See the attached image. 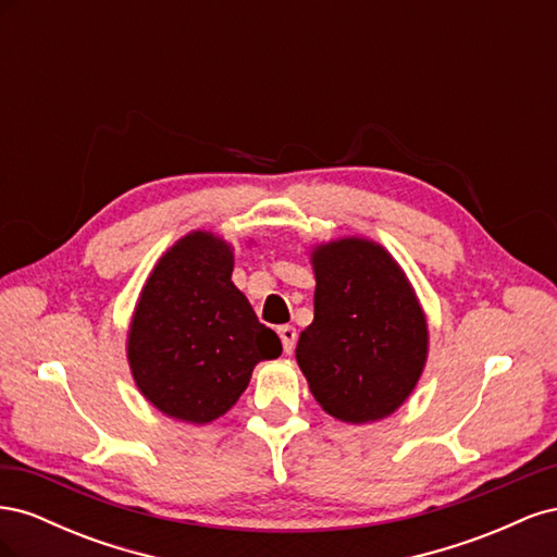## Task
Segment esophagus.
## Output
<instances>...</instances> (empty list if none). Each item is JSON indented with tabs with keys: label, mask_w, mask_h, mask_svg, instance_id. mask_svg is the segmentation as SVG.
<instances>
[{
	"label": "esophagus",
	"mask_w": 557,
	"mask_h": 557,
	"mask_svg": "<svg viewBox=\"0 0 557 557\" xmlns=\"http://www.w3.org/2000/svg\"><path fill=\"white\" fill-rule=\"evenodd\" d=\"M276 332H278V336H281L283 350H285V352H293L295 342H297V330H295L293 325H281Z\"/></svg>",
	"instance_id": "34e87169"
}]
</instances>
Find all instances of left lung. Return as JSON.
Masks as SVG:
<instances>
[{
    "label": "left lung",
    "instance_id": "1",
    "mask_svg": "<svg viewBox=\"0 0 557 557\" xmlns=\"http://www.w3.org/2000/svg\"><path fill=\"white\" fill-rule=\"evenodd\" d=\"M313 323L295 358L325 413L376 423L409 399L428 362L430 330L399 262L381 244L342 237L311 248Z\"/></svg>",
    "mask_w": 557,
    "mask_h": 557
}]
</instances>
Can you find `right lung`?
Here are the masks:
<instances>
[{
  "label": "right lung",
  "instance_id": "obj_1",
  "mask_svg": "<svg viewBox=\"0 0 557 557\" xmlns=\"http://www.w3.org/2000/svg\"><path fill=\"white\" fill-rule=\"evenodd\" d=\"M232 244L193 230L162 252L129 320L132 379L158 411L181 423L207 425L225 416L256 364L283 350L232 283Z\"/></svg>",
  "mask_w": 557,
  "mask_h": 557
}]
</instances>
